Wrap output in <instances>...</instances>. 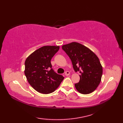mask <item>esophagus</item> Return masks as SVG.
Listing matches in <instances>:
<instances>
[{
  "label": "esophagus",
  "mask_w": 123,
  "mask_h": 123,
  "mask_svg": "<svg viewBox=\"0 0 123 123\" xmlns=\"http://www.w3.org/2000/svg\"><path fill=\"white\" fill-rule=\"evenodd\" d=\"M70 74V73L69 71H66L65 72V75H66V76H68V75H69Z\"/></svg>",
  "instance_id": "1"
}]
</instances>
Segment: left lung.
I'll list each match as a JSON object with an SVG mask.
<instances>
[{
  "mask_svg": "<svg viewBox=\"0 0 123 123\" xmlns=\"http://www.w3.org/2000/svg\"><path fill=\"white\" fill-rule=\"evenodd\" d=\"M62 48L71 59L74 71L80 73L79 82L74 85L77 91L85 95L92 92L99 86L103 74V67L97 56L77 42L63 45Z\"/></svg>",
  "mask_w": 123,
  "mask_h": 123,
  "instance_id": "obj_1",
  "label": "left lung"
}]
</instances>
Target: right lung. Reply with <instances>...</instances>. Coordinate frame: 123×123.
I'll list each match as a JSON object with an SVG mask.
<instances>
[{"mask_svg":"<svg viewBox=\"0 0 123 123\" xmlns=\"http://www.w3.org/2000/svg\"><path fill=\"white\" fill-rule=\"evenodd\" d=\"M59 46H44L28 56L25 62L24 73L28 83L37 92L49 94L54 92L64 79L52 68V57Z\"/></svg>","mask_w":123,"mask_h":123,"instance_id":"add662e5","label":"right lung"}]
</instances>
